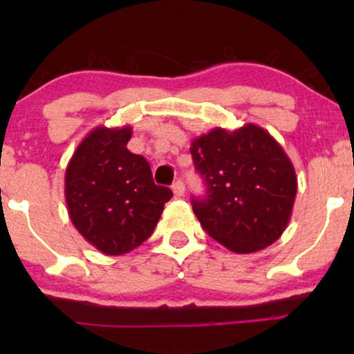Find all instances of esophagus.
Wrapping results in <instances>:
<instances>
[{
	"label": "esophagus",
	"mask_w": 354,
	"mask_h": 354,
	"mask_svg": "<svg viewBox=\"0 0 354 354\" xmlns=\"http://www.w3.org/2000/svg\"><path fill=\"white\" fill-rule=\"evenodd\" d=\"M171 188H173V193H174V196H176V198H181L183 194H185V183H183L181 180L174 181Z\"/></svg>",
	"instance_id": "1"
}]
</instances>
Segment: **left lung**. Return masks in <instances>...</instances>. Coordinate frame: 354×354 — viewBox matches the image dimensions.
<instances>
[{
	"mask_svg": "<svg viewBox=\"0 0 354 354\" xmlns=\"http://www.w3.org/2000/svg\"><path fill=\"white\" fill-rule=\"evenodd\" d=\"M206 196L191 201L203 230L238 254L265 250L290 223L298 191L295 166L261 126L214 128L191 141Z\"/></svg>",
	"mask_w": 354,
	"mask_h": 354,
	"instance_id": "obj_1",
	"label": "left lung"
}]
</instances>
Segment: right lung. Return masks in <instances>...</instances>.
Returning a JSON list of instances; mask_svg holds the SVG:
<instances>
[{"instance_id": "obj_1", "label": "right lung", "mask_w": 354, "mask_h": 354, "mask_svg": "<svg viewBox=\"0 0 354 354\" xmlns=\"http://www.w3.org/2000/svg\"><path fill=\"white\" fill-rule=\"evenodd\" d=\"M131 126H96L73 153L64 174L68 214L89 245L108 256L129 253L156 228L169 188L154 185L151 168L128 151Z\"/></svg>"}]
</instances>
